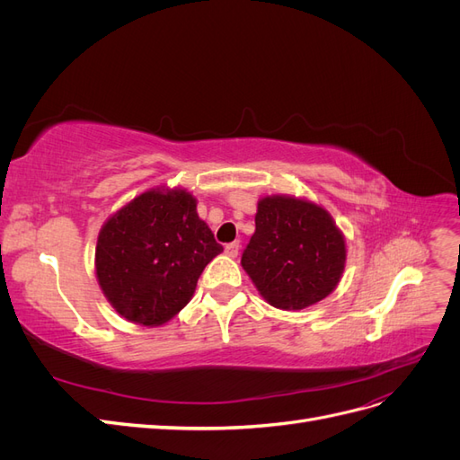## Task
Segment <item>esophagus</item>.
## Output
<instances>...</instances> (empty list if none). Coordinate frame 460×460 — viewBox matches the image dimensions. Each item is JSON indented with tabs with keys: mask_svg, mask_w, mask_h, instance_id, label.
Here are the masks:
<instances>
[{
	"mask_svg": "<svg viewBox=\"0 0 460 460\" xmlns=\"http://www.w3.org/2000/svg\"><path fill=\"white\" fill-rule=\"evenodd\" d=\"M238 252H240V242H232L225 247V253L228 257H238Z\"/></svg>",
	"mask_w": 460,
	"mask_h": 460,
	"instance_id": "obj_1",
	"label": "esophagus"
}]
</instances>
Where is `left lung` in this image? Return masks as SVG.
<instances>
[{
    "label": "left lung",
    "instance_id": "left-lung-1",
    "mask_svg": "<svg viewBox=\"0 0 460 460\" xmlns=\"http://www.w3.org/2000/svg\"><path fill=\"white\" fill-rule=\"evenodd\" d=\"M345 259V238L324 207L294 196L259 199L242 267L272 307L301 311L323 301L340 284Z\"/></svg>",
    "mask_w": 460,
    "mask_h": 460
}]
</instances>
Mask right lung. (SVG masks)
<instances>
[{
  "instance_id": "1",
  "label": "right lung",
  "mask_w": 460,
  "mask_h": 460,
  "mask_svg": "<svg viewBox=\"0 0 460 460\" xmlns=\"http://www.w3.org/2000/svg\"><path fill=\"white\" fill-rule=\"evenodd\" d=\"M220 252L198 199L184 188L157 186L105 220L95 245L97 284L128 323L163 326L190 303Z\"/></svg>"
}]
</instances>
